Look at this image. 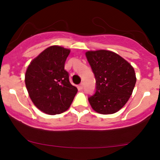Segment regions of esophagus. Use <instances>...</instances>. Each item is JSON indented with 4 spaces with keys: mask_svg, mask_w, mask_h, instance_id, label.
Instances as JSON below:
<instances>
[{
    "mask_svg": "<svg viewBox=\"0 0 160 160\" xmlns=\"http://www.w3.org/2000/svg\"><path fill=\"white\" fill-rule=\"evenodd\" d=\"M80 89H83V83H82V82L80 84Z\"/></svg>",
    "mask_w": 160,
    "mask_h": 160,
    "instance_id": "obj_1",
    "label": "esophagus"
}]
</instances>
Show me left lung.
<instances>
[{
    "instance_id": "obj_1",
    "label": "left lung",
    "mask_w": 160,
    "mask_h": 160,
    "mask_svg": "<svg viewBox=\"0 0 160 160\" xmlns=\"http://www.w3.org/2000/svg\"><path fill=\"white\" fill-rule=\"evenodd\" d=\"M86 56L95 78L94 95L88 98L97 113L111 114L128 102L136 82L132 66L117 53L88 51Z\"/></svg>"
}]
</instances>
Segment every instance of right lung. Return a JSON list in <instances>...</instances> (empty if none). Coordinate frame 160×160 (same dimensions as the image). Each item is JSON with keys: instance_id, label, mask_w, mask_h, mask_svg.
<instances>
[{"instance_id": "1", "label": "right lung", "mask_w": 160, "mask_h": 160, "mask_svg": "<svg viewBox=\"0 0 160 160\" xmlns=\"http://www.w3.org/2000/svg\"><path fill=\"white\" fill-rule=\"evenodd\" d=\"M69 53V49L63 47H49L31 62L25 73L29 96L34 105L47 114L67 111L78 92L65 69Z\"/></svg>"}]
</instances>
